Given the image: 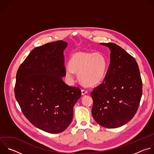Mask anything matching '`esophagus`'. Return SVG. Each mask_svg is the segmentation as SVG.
Listing matches in <instances>:
<instances>
[{"label":"esophagus","instance_id":"1","mask_svg":"<svg viewBox=\"0 0 154 154\" xmlns=\"http://www.w3.org/2000/svg\"><path fill=\"white\" fill-rule=\"evenodd\" d=\"M81 91H82V94L83 96V95H85V94H86L87 93H88V91L86 90H83V89H82V90H81Z\"/></svg>","mask_w":154,"mask_h":154}]
</instances>
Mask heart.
<instances>
[{
    "label": "heart",
    "instance_id": "b5f03b06",
    "mask_svg": "<svg viewBox=\"0 0 154 154\" xmlns=\"http://www.w3.org/2000/svg\"><path fill=\"white\" fill-rule=\"evenodd\" d=\"M107 58L101 53L78 51L70 57L69 66L65 69L66 76L72 80L79 74L80 82L85 86L93 87L105 79L108 68Z\"/></svg>",
    "mask_w": 154,
    "mask_h": 154
}]
</instances>
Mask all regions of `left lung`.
<instances>
[{
	"mask_svg": "<svg viewBox=\"0 0 154 154\" xmlns=\"http://www.w3.org/2000/svg\"><path fill=\"white\" fill-rule=\"evenodd\" d=\"M110 50L109 63L102 83L95 88L92 115L106 128H118L134 118L142 96V80L135 59L112 42L100 43Z\"/></svg>",
	"mask_w": 154,
	"mask_h": 154,
	"instance_id": "8db88e82",
	"label": "left lung"
}]
</instances>
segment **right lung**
Segmentation results:
<instances>
[{
  "mask_svg": "<svg viewBox=\"0 0 154 154\" xmlns=\"http://www.w3.org/2000/svg\"><path fill=\"white\" fill-rule=\"evenodd\" d=\"M68 42L58 41L35 48L16 74L15 97L27 119L50 134L61 133L73 118L81 96L77 87L66 84L64 51Z\"/></svg>",
  "mask_w": 154,
  "mask_h": 154,
  "instance_id": "1",
  "label": "right lung"
}]
</instances>
